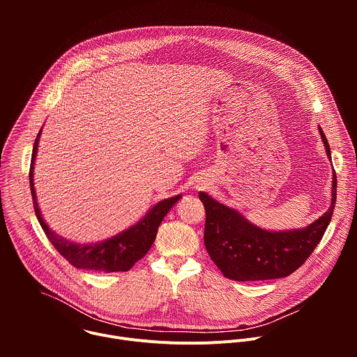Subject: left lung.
<instances>
[{"instance_id":"1","label":"left lung","mask_w":357,"mask_h":357,"mask_svg":"<svg viewBox=\"0 0 357 357\" xmlns=\"http://www.w3.org/2000/svg\"><path fill=\"white\" fill-rule=\"evenodd\" d=\"M318 128L331 160L328 139L322 128ZM332 186V203L326 213L307 227L288 231H267L254 226L237 211L199 192L206 211L203 238L211 259L225 277L234 281L288 277L307 261L325 234L336 203L335 174Z\"/></svg>"}]
</instances>
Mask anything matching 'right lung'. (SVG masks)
Instances as JSON below:
<instances>
[{"instance_id": "1", "label": "right lung", "mask_w": 357, "mask_h": 357, "mask_svg": "<svg viewBox=\"0 0 357 357\" xmlns=\"http://www.w3.org/2000/svg\"><path fill=\"white\" fill-rule=\"evenodd\" d=\"M40 131L33 144L31 168H29V185L33 200L35 215L52 245L59 251L61 256L66 259L76 268L93 270L100 273H117V271H128L139 259H142L148 250L151 248L157 237L158 227L169 212V209L179 200L181 195L161 200L152 208L144 219H141L137 225L131 226L126 231L96 244H77L72 243L62 236H58L55 231L50 230L42 215L39 212L36 195L33 189V164L36 158V149L39 141Z\"/></svg>"}]
</instances>
